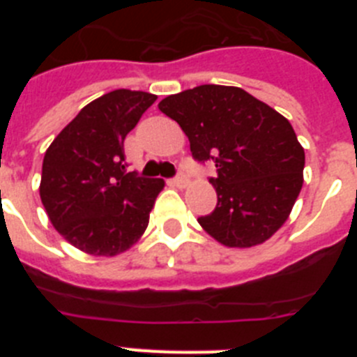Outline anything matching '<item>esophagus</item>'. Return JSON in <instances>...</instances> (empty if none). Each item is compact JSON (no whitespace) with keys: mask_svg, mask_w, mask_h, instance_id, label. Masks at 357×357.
<instances>
[{"mask_svg":"<svg viewBox=\"0 0 357 357\" xmlns=\"http://www.w3.org/2000/svg\"><path fill=\"white\" fill-rule=\"evenodd\" d=\"M188 184H189V181H188V176H185V175H178L176 178H173V185H175V188H178V189L188 188Z\"/></svg>","mask_w":357,"mask_h":357,"instance_id":"esophagus-1","label":"esophagus"}]
</instances>
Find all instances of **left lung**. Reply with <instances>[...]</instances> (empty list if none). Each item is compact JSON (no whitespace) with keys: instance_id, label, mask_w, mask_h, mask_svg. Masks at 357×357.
<instances>
[{"instance_id":"left-lung-1","label":"left lung","mask_w":357,"mask_h":357,"mask_svg":"<svg viewBox=\"0 0 357 357\" xmlns=\"http://www.w3.org/2000/svg\"><path fill=\"white\" fill-rule=\"evenodd\" d=\"M159 109L181 125L195 159L216 166L218 204L198 218L202 229L229 248L272 238L304 184L305 153L291 123L232 85H198L166 96Z\"/></svg>"}]
</instances>
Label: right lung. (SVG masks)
Segmentation results:
<instances>
[{
    "label": "right lung",
    "mask_w": 357,
    "mask_h": 357,
    "mask_svg": "<svg viewBox=\"0 0 357 357\" xmlns=\"http://www.w3.org/2000/svg\"><path fill=\"white\" fill-rule=\"evenodd\" d=\"M155 100L110 91L87 103L44 153L40 202L56 232L85 254L114 257L146 230L164 181L127 173L123 143Z\"/></svg>",
    "instance_id": "obj_1"
}]
</instances>
